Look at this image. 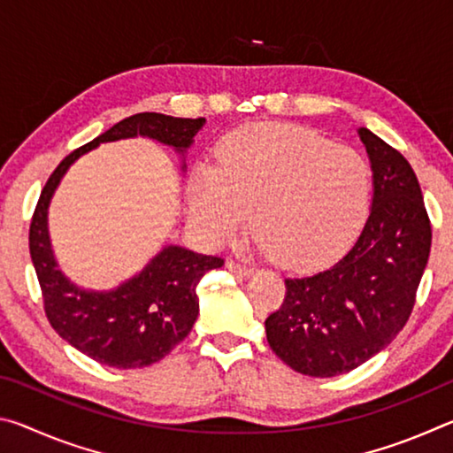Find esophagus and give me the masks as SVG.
<instances>
[{
  "mask_svg": "<svg viewBox=\"0 0 453 453\" xmlns=\"http://www.w3.org/2000/svg\"><path fill=\"white\" fill-rule=\"evenodd\" d=\"M227 267H229V272H234V273H240L242 278H250V275L254 273V270H256L254 265L240 264V262H235V259H229V262H227Z\"/></svg>",
  "mask_w": 453,
  "mask_h": 453,
  "instance_id": "esophagus-1",
  "label": "esophagus"
}]
</instances>
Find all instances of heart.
Masks as SVG:
<instances>
[{
	"label": "heart",
	"mask_w": 453,
	"mask_h": 453,
	"mask_svg": "<svg viewBox=\"0 0 453 453\" xmlns=\"http://www.w3.org/2000/svg\"><path fill=\"white\" fill-rule=\"evenodd\" d=\"M370 199L364 156L283 124L237 129L219 145V167L197 165L188 183L189 216L211 243L234 240L250 213L259 245L289 270L343 254L362 232Z\"/></svg>",
	"instance_id": "1"
}]
</instances>
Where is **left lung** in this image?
<instances>
[{
	"mask_svg": "<svg viewBox=\"0 0 453 453\" xmlns=\"http://www.w3.org/2000/svg\"><path fill=\"white\" fill-rule=\"evenodd\" d=\"M372 164V210L340 262L286 280V297L265 319L283 364L311 378L348 373L402 332L432 248V226L416 173L400 151L357 129Z\"/></svg>",
	"mask_w": 453,
	"mask_h": 453,
	"instance_id": "8db88e82",
	"label": "left lung"
}]
</instances>
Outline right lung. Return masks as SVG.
Returning <instances> with one entry per match:
<instances>
[{"instance_id":"1","label":"right lung","mask_w":453,"mask_h":453,"mask_svg":"<svg viewBox=\"0 0 453 453\" xmlns=\"http://www.w3.org/2000/svg\"><path fill=\"white\" fill-rule=\"evenodd\" d=\"M205 118L188 119L164 113H135L121 119L96 140L72 151L42 189L29 226V254L40 280L43 308L51 327L64 340L96 362L134 370L159 362L188 337L194 327L199 300L196 288L205 272L224 265V259L196 254L181 245H164L140 273L107 291L83 289L65 278L53 256L48 210L61 178L75 159L99 143L150 137L170 145L186 159ZM186 170V162L181 164Z\"/></svg>"}]
</instances>
